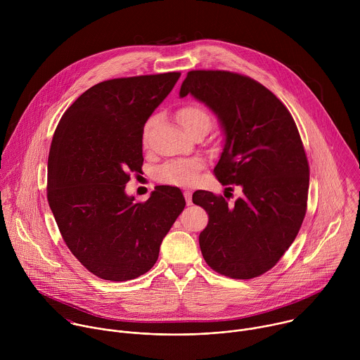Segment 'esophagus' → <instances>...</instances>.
<instances>
[{"label":"esophagus","mask_w":360,"mask_h":360,"mask_svg":"<svg viewBox=\"0 0 360 360\" xmlns=\"http://www.w3.org/2000/svg\"><path fill=\"white\" fill-rule=\"evenodd\" d=\"M184 196H185L186 205H192V192L186 189V191H184Z\"/></svg>","instance_id":"1"}]
</instances>
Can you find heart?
Wrapping results in <instances>:
<instances>
[{
  "instance_id": "1",
  "label": "heart",
  "mask_w": 360,
  "mask_h": 360,
  "mask_svg": "<svg viewBox=\"0 0 360 360\" xmlns=\"http://www.w3.org/2000/svg\"><path fill=\"white\" fill-rule=\"evenodd\" d=\"M178 118L184 127V129L188 132L193 125L199 122H210L211 124V117L210 114L205 111L199 105H188L184 107L178 112ZM155 122V118H150L143 128V142L146 141V135L149 128ZM203 168V162L199 158H186V160H174L162 164L157 169V179L162 184L167 185H192L198 181L199 171Z\"/></svg>"
}]
</instances>
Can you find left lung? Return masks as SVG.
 Returning <instances> with one entry per match:
<instances>
[{"label":"left lung","instance_id":"1","mask_svg":"<svg viewBox=\"0 0 360 360\" xmlns=\"http://www.w3.org/2000/svg\"><path fill=\"white\" fill-rule=\"evenodd\" d=\"M192 95L219 120L225 143L214 169L242 198L196 191L193 203L210 215L199 235L207 264L233 279L274 268L295 240L306 214L309 165L296 124L262 84L229 71H191L179 96Z\"/></svg>","mask_w":360,"mask_h":360}]
</instances>
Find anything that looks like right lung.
Instances as JSON below:
<instances>
[{
    "instance_id": "right-lung-1",
    "label": "right lung",
    "mask_w": 360,
    "mask_h": 360,
    "mask_svg": "<svg viewBox=\"0 0 360 360\" xmlns=\"http://www.w3.org/2000/svg\"><path fill=\"white\" fill-rule=\"evenodd\" d=\"M179 72L99 82L63 115L48 157V203L75 258L105 281H129L155 265L162 239L185 208L179 188L146 202L127 195L141 171L142 134Z\"/></svg>"
}]
</instances>
